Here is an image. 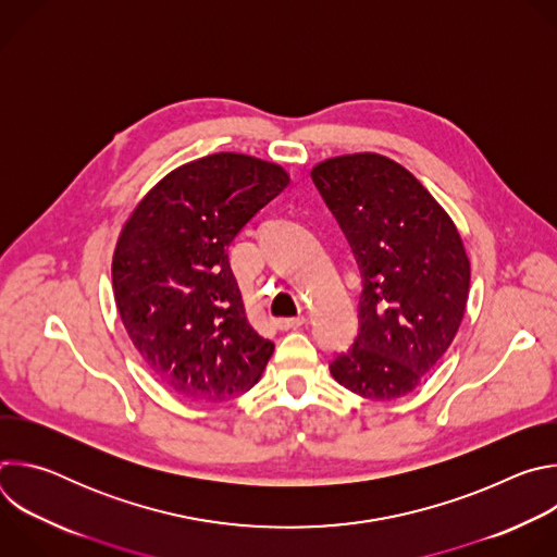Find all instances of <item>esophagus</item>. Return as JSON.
I'll return each instance as SVG.
<instances>
[{
  "instance_id": "1",
  "label": "esophagus",
  "mask_w": 557,
  "mask_h": 557,
  "mask_svg": "<svg viewBox=\"0 0 557 557\" xmlns=\"http://www.w3.org/2000/svg\"><path fill=\"white\" fill-rule=\"evenodd\" d=\"M306 317L301 314V317H280V320H275L273 324H275V329H280V331H293V329H301V326H306Z\"/></svg>"
}]
</instances>
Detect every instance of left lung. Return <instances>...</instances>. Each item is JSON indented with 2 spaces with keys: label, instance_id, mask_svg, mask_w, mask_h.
<instances>
[{
  "label": "left lung",
  "instance_id": "obj_1",
  "mask_svg": "<svg viewBox=\"0 0 557 557\" xmlns=\"http://www.w3.org/2000/svg\"><path fill=\"white\" fill-rule=\"evenodd\" d=\"M310 176L363 277L359 335L331 374L363 399H401L438 363L462 322L469 297L462 237L438 200L387 156L326 158Z\"/></svg>",
  "mask_w": 557,
  "mask_h": 557
}]
</instances>
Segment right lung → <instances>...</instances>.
Instances as JSON below:
<instances>
[{"mask_svg":"<svg viewBox=\"0 0 557 557\" xmlns=\"http://www.w3.org/2000/svg\"><path fill=\"white\" fill-rule=\"evenodd\" d=\"M288 183L256 156H202L158 181L121 228L112 286L123 326L149 370L191 401L249 392L275 350L247 320L226 249Z\"/></svg>","mask_w":557,"mask_h":557,"instance_id":"1","label":"right lung"}]
</instances>
